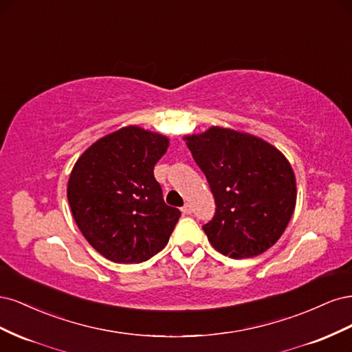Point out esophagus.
Masks as SVG:
<instances>
[{"label": "esophagus", "mask_w": 352, "mask_h": 352, "mask_svg": "<svg viewBox=\"0 0 352 352\" xmlns=\"http://www.w3.org/2000/svg\"><path fill=\"white\" fill-rule=\"evenodd\" d=\"M182 212H184V214L189 216L190 212H192V207H190V204H188V202H186V204L182 207Z\"/></svg>", "instance_id": "esophagus-1"}]
</instances>
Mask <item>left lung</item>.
Returning a JSON list of instances; mask_svg holds the SVG:
<instances>
[{"label":"left lung","mask_w":352,"mask_h":352,"mask_svg":"<svg viewBox=\"0 0 352 352\" xmlns=\"http://www.w3.org/2000/svg\"><path fill=\"white\" fill-rule=\"evenodd\" d=\"M204 172L216 214L202 226L210 243L230 258H251L272 248L296 204L291 163L258 136L211 126L184 136Z\"/></svg>","instance_id":"obj_1"}]
</instances>
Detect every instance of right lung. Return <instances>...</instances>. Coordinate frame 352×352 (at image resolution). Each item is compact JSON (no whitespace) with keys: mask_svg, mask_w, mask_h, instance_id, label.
<instances>
[{"mask_svg":"<svg viewBox=\"0 0 352 352\" xmlns=\"http://www.w3.org/2000/svg\"><path fill=\"white\" fill-rule=\"evenodd\" d=\"M168 138L126 126L94 142L74 163L67 199L91 245L114 263H142L162 251L180 217L167 206L154 166Z\"/></svg>","mask_w":352,"mask_h":352,"instance_id":"add662e5","label":"right lung"}]
</instances>
